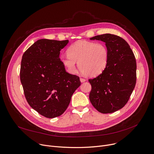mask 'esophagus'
I'll return each instance as SVG.
<instances>
[{
	"instance_id": "1",
	"label": "esophagus",
	"mask_w": 154,
	"mask_h": 154,
	"mask_svg": "<svg viewBox=\"0 0 154 154\" xmlns=\"http://www.w3.org/2000/svg\"><path fill=\"white\" fill-rule=\"evenodd\" d=\"M80 80L81 82H84L86 81V79H84V78H80Z\"/></svg>"
}]
</instances>
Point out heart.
<instances>
[{"label":"heart","instance_id":"obj_1","mask_svg":"<svg viewBox=\"0 0 154 154\" xmlns=\"http://www.w3.org/2000/svg\"><path fill=\"white\" fill-rule=\"evenodd\" d=\"M68 54L61 56L60 61L71 74L77 72L78 62L79 68L83 74L97 76L106 69L109 60V52L103 42L77 41L68 48Z\"/></svg>","mask_w":154,"mask_h":154}]
</instances>
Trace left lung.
Wrapping results in <instances>:
<instances>
[{"instance_id":"left-lung-1","label":"left lung","mask_w":154,"mask_h":154,"mask_svg":"<svg viewBox=\"0 0 154 154\" xmlns=\"http://www.w3.org/2000/svg\"><path fill=\"white\" fill-rule=\"evenodd\" d=\"M90 39L105 42L109 60L100 75L88 80L92 87L90 100L100 113H112L124 106L134 90L136 59L128 44L120 36L106 33Z\"/></svg>"}]
</instances>
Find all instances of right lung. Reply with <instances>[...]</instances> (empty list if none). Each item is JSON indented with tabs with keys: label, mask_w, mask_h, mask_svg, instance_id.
Here are the masks:
<instances>
[{
	"label": "right lung",
	"mask_w": 154,
	"mask_h": 154,
	"mask_svg": "<svg viewBox=\"0 0 154 154\" xmlns=\"http://www.w3.org/2000/svg\"><path fill=\"white\" fill-rule=\"evenodd\" d=\"M68 40L39 39L23 54L20 79L30 106L42 116L54 118L67 109L80 79L67 72L60 58Z\"/></svg>",
	"instance_id": "right-lung-1"
}]
</instances>
